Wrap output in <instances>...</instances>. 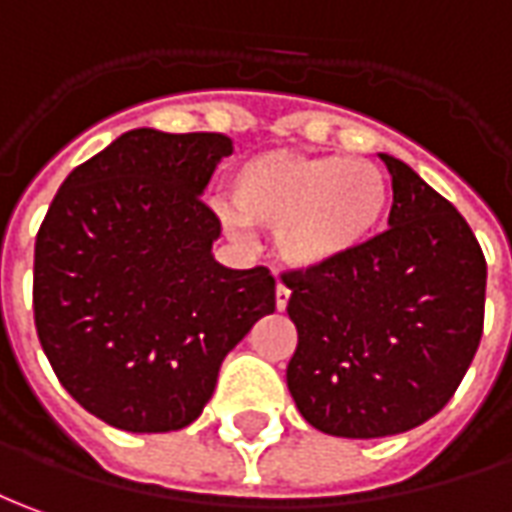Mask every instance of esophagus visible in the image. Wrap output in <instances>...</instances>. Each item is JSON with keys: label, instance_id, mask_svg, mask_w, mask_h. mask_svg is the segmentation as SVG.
I'll list each match as a JSON object with an SVG mask.
<instances>
[{"label": "esophagus", "instance_id": "1", "mask_svg": "<svg viewBox=\"0 0 512 512\" xmlns=\"http://www.w3.org/2000/svg\"><path fill=\"white\" fill-rule=\"evenodd\" d=\"M287 303H290V290H287L284 284H278L276 287V309L278 312H284V309H287Z\"/></svg>", "mask_w": 512, "mask_h": 512}]
</instances>
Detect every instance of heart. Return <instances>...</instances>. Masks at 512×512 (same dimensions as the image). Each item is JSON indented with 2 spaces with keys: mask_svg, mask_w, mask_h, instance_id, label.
<instances>
[{
  "mask_svg": "<svg viewBox=\"0 0 512 512\" xmlns=\"http://www.w3.org/2000/svg\"><path fill=\"white\" fill-rule=\"evenodd\" d=\"M225 214L276 231L281 262L295 270H331L373 242L390 206L384 172L365 158L303 155L292 150L253 155L236 169Z\"/></svg>",
  "mask_w": 512,
  "mask_h": 512,
  "instance_id": "heart-1",
  "label": "heart"
}]
</instances>
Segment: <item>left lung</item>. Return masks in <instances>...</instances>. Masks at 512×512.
Returning <instances> with one entry per match:
<instances>
[{
	"label": "left lung",
	"mask_w": 512,
	"mask_h": 512,
	"mask_svg": "<svg viewBox=\"0 0 512 512\" xmlns=\"http://www.w3.org/2000/svg\"><path fill=\"white\" fill-rule=\"evenodd\" d=\"M390 228L351 262L290 270L298 348L287 387L306 424L334 438H387L438 415L477 354L488 264L463 214L384 155Z\"/></svg>",
	"instance_id": "8db88e82"
}]
</instances>
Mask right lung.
I'll return each instance as SVG.
<instances>
[{
  "mask_svg": "<svg viewBox=\"0 0 512 512\" xmlns=\"http://www.w3.org/2000/svg\"><path fill=\"white\" fill-rule=\"evenodd\" d=\"M234 144L136 128L74 167L35 236V331L66 393L125 432H175L217 387L222 359L276 309L267 267L211 256L200 200Z\"/></svg>",
  "mask_w": 512,
  "mask_h": 512,
  "instance_id": "add662e5",
  "label": "right lung"
}]
</instances>
